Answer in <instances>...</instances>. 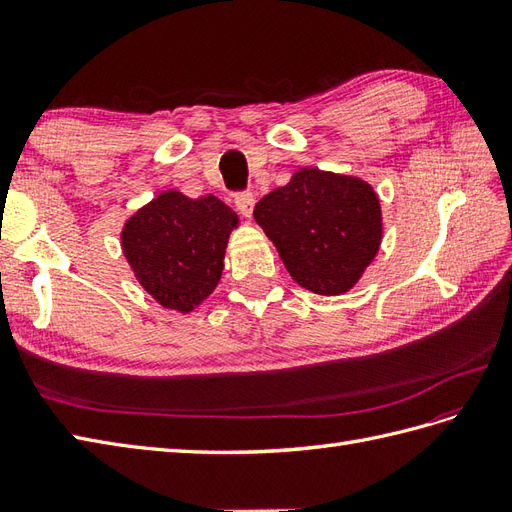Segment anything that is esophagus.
Listing matches in <instances>:
<instances>
[{
    "mask_svg": "<svg viewBox=\"0 0 512 512\" xmlns=\"http://www.w3.org/2000/svg\"><path fill=\"white\" fill-rule=\"evenodd\" d=\"M235 207H238V212L244 216V218H251L253 214V207H255V194L253 192H238L235 194Z\"/></svg>",
    "mask_w": 512,
    "mask_h": 512,
    "instance_id": "1",
    "label": "esophagus"
}]
</instances>
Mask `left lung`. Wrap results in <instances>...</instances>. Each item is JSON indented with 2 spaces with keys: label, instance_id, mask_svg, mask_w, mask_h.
I'll use <instances>...</instances> for the list:
<instances>
[{
  "label": "left lung",
  "instance_id": "left-lung-1",
  "mask_svg": "<svg viewBox=\"0 0 512 512\" xmlns=\"http://www.w3.org/2000/svg\"><path fill=\"white\" fill-rule=\"evenodd\" d=\"M255 220L307 290L348 292L378 253L381 203L370 183L303 168L255 205Z\"/></svg>",
  "mask_w": 512,
  "mask_h": 512
}]
</instances>
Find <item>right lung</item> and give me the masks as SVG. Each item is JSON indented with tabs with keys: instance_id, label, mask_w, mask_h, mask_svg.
Instances as JSON below:
<instances>
[{
	"instance_id": "1",
	"label": "right lung",
	"mask_w": 512,
	"mask_h": 512,
	"mask_svg": "<svg viewBox=\"0 0 512 512\" xmlns=\"http://www.w3.org/2000/svg\"><path fill=\"white\" fill-rule=\"evenodd\" d=\"M233 227L238 214L216 196L168 190L127 220L123 253L157 303L188 313L218 285Z\"/></svg>"
}]
</instances>
